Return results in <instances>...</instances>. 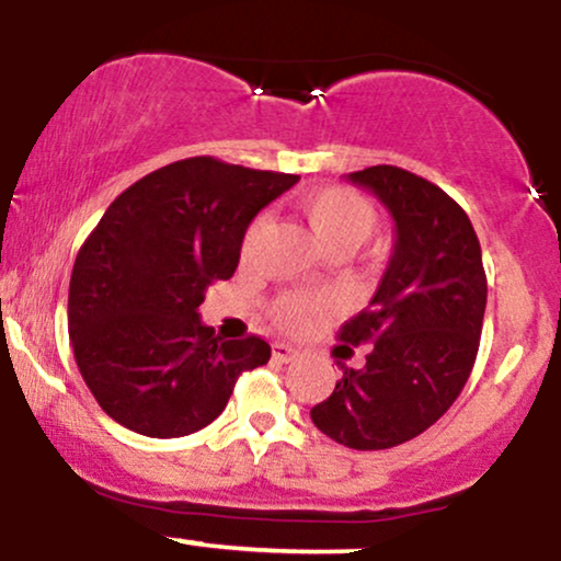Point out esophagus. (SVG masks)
Segmentation results:
<instances>
[{"label":"esophagus","mask_w":561,"mask_h":561,"mask_svg":"<svg viewBox=\"0 0 561 561\" xmlns=\"http://www.w3.org/2000/svg\"><path fill=\"white\" fill-rule=\"evenodd\" d=\"M274 358L276 362H282V364H289V362H295V358H298V351H295L293 345H287V343H274Z\"/></svg>","instance_id":"esophagus-1"}]
</instances>
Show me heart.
Returning <instances> with one entry per match:
<instances>
[{"label": "heart", "mask_w": 561, "mask_h": 561, "mask_svg": "<svg viewBox=\"0 0 561 561\" xmlns=\"http://www.w3.org/2000/svg\"><path fill=\"white\" fill-rule=\"evenodd\" d=\"M302 214L308 218V227L313 229L317 240L324 244L327 250L340 248V250H356L358 244H364L371 237V231L377 227V210L375 205L366 199L362 192L351 190V186H324V190L311 192V195L302 197L300 203ZM263 218H255L244 231V250L255 242V237L261 234ZM321 302L308 298V295L289 293L276 298L272 313L287 330H298L308 321L313 311H319Z\"/></svg>", "instance_id": "1"}]
</instances>
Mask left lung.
I'll return each instance as SVG.
<instances>
[{"instance_id": "obj_1", "label": "left lung", "mask_w": 561, "mask_h": 561, "mask_svg": "<svg viewBox=\"0 0 561 561\" xmlns=\"http://www.w3.org/2000/svg\"><path fill=\"white\" fill-rule=\"evenodd\" d=\"M347 179L390 210L396 244L375 298L337 332L340 358L364 343L366 364L343 366L311 420L340 446L382 450L433 427L465 390L488 279L472 221L440 186L398 165H371Z\"/></svg>"}]
</instances>
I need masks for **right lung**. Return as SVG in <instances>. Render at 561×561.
<instances>
[{
	"label": "right lung",
	"instance_id": "right-lung-1",
	"mask_svg": "<svg viewBox=\"0 0 561 561\" xmlns=\"http://www.w3.org/2000/svg\"><path fill=\"white\" fill-rule=\"evenodd\" d=\"M298 179L199 156L113 199L68 293L76 364L107 416L147 437L197 433L227 409L237 377L272 358L259 334L218 337L197 308L234 274L250 221Z\"/></svg>",
	"mask_w": 561,
	"mask_h": 561
}]
</instances>
